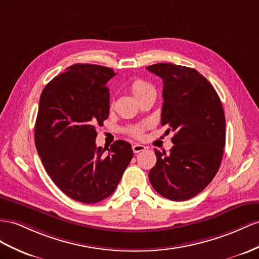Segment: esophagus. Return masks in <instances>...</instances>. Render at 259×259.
I'll return each instance as SVG.
<instances>
[{
  "label": "esophagus",
  "mask_w": 259,
  "mask_h": 259,
  "mask_svg": "<svg viewBox=\"0 0 259 259\" xmlns=\"http://www.w3.org/2000/svg\"><path fill=\"white\" fill-rule=\"evenodd\" d=\"M145 149H147V148H145L144 147V145H142V144H134V145H132V151H134L135 152V153H139V152H142V151H144Z\"/></svg>",
  "instance_id": "obj_1"
}]
</instances>
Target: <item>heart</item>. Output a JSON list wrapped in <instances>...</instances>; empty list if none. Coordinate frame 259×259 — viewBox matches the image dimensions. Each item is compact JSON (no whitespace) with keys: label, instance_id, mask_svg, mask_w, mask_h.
<instances>
[{"label":"heart","instance_id":"b5f03b06","mask_svg":"<svg viewBox=\"0 0 259 259\" xmlns=\"http://www.w3.org/2000/svg\"><path fill=\"white\" fill-rule=\"evenodd\" d=\"M130 90H131L132 94H134V96L137 98V101H138V99H140L142 96L147 94V93H149L151 91H154V88L149 82L144 81V79L137 78V79H135L134 82H132V84L130 86ZM148 127H149L148 123L137 124V125H134V127L128 128L127 132L129 135H131L132 137L141 139L143 137L144 130L147 129Z\"/></svg>","mask_w":259,"mask_h":259}]
</instances>
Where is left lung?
I'll return each mask as SVG.
<instances>
[{"label": "left lung", "instance_id": "1", "mask_svg": "<svg viewBox=\"0 0 259 259\" xmlns=\"http://www.w3.org/2000/svg\"><path fill=\"white\" fill-rule=\"evenodd\" d=\"M147 69L163 79L162 125L174 131L169 153L154 149L153 188L173 201L197 196L213 180L225 145V117L213 86L197 70L173 63Z\"/></svg>", "mask_w": 259, "mask_h": 259}]
</instances>
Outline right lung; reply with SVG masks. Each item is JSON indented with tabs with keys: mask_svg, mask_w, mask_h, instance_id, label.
<instances>
[{
	"mask_svg": "<svg viewBox=\"0 0 259 259\" xmlns=\"http://www.w3.org/2000/svg\"><path fill=\"white\" fill-rule=\"evenodd\" d=\"M116 73L106 66L76 63L44 89L35 124V144L46 171L58 188L83 203L114 193L134 152L117 140L97 148L96 124L109 115L106 84Z\"/></svg>",
	"mask_w": 259,
	"mask_h": 259,
	"instance_id": "1",
	"label": "right lung"
}]
</instances>
